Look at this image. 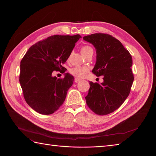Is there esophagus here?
<instances>
[{
    "mask_svg": "<svg viewBox=\"0 0 156 156\" xmlns=\"http://www.w3.org/2000/svg\"><path fill=\"white\" fill-rule=\"evenodd\" d=\"M80 81H81V80H80V79H79V78H75L74 82H76V83H79Z\"/></svg>",
    "mask_w": 156,
    "mask_h": 156,
    "instance_id": "obj_1",
    "label": "esophagus"
}]
</instances>
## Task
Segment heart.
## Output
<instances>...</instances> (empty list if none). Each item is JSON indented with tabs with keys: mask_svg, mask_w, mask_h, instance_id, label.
<instances>
[{
	"mask_svg": "<svg viewBox=\"0 0 156 156\" xmlns=\"http://www.w3.org/2000/svg\"><path fill=\"white\" fill-rule=\"evenodd\" d=\"M90 52H93V48L89 45H83L81 48V53L84 56L90 53ZM88 72L89 69L87 68L80 66L74 67L69 69V73L78 78H84Z\"/></svg>",
	"mask_w": 156,
	"mask_h": 156,
	"instance_id": "obj_1",
	"label": "heart"
}]
</instances>
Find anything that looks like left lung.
<instances>
[{"mask_svg":"<svg viewBox=\"0 0 156 156\" xmlns=\"http://www.w3.org/2000/svg\"><path fill=\"white\" fill-rule=\"evenodd\" d=\"M83 40L96 49V63L92 73L103 79L101 84L89 82L86 103L95 114L104 116L118 109L130 94L134 79L132 56L118 39L108 34H92Z\"/></svg>","mask_w":156,"mask_h":156,"instance_id":"left-lung-1","label":"left lung"}]
</instances>
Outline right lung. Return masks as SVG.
<instances>
[{
    "label": "right lung",
    "instance_id": "add662e5",
    "mask_svg": "<svg viewBox=\"0 0 156 156\" xmlns=\"http://www.w3.org/2000/svg\"><path fill=\"white\" fill-rule=\"evenodd\" d=\"M80 38V34H55L33 45L22 58L19 81L24 99L34 111L51 114L64 102L74 77L66 73L63 78H57L52 73L66 72L62 65Z\"/></svg>",
    "mask_w": 156,
    "mask_h": 156
}]
</instances>
